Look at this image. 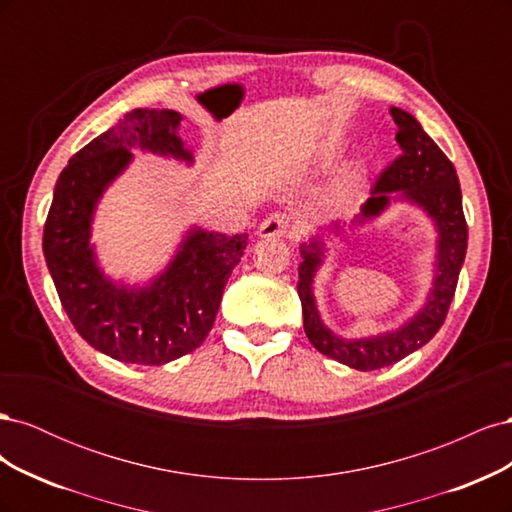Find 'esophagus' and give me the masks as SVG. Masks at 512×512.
<instances>
[{
  "label": "esophagus",
  "mask_w": 512,
  "mask_h": 512,
  "mask_svg": "<svg viewBox=\"0 0 512 512\" xmlns=\"http://www.w3.org/2000/svg\"><path fill=\"white\" fill-rule=\"evenodd\" d=\"M292 228V220L284 213H271L269 218L262 220L258 226V237L262 239H282L288 237V232Z\"/></svg>",
  "instance_id": "34e87169"
}]
</instances>
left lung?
<instances>
[{
  "label": "left lung",
  "instance_id": "1",
  "mask_svg": "<svg viewBox=\"0 0 512 512\" xmlns=\"http://www.w3.org/2000/svg\"><path fill=\"white\" fill-rule=\"evenodd\" d=\"M391 115L397 123L395 141L399 143L401 156L378 177L371 196L352 224L361 226L378 218L391 207L393 200H408L410 205L427 213L436 226L438 245L436 271L425 305L393 331L359 339L339 337L322 322L314 297V277L327 254L324 232H316L301 243L303 262L299 265L297 292L303 307L305 335L318 352L359 371L393 365L425 346L440 331L455 297L459 271L468 250V224L463 218L455 166L410 113L393 106ZM342 230V224H333L331 235L339 237Z\"/></svg>",
  "mask_w": 512,
  "mask_h": 512
}]
</instances>
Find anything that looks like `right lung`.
Wrapping results in <instances>:
<instances>
[{"label":"right lung","instance_id":"obj_1","mask_svg":"<svg viewBox=\"0 0 512 512\" xmlns=\"http://www.w3.org/2000/svg\"><path fill=\"white\" fill-rule=\"evenodd\" d=\"M181 119L168 108H134L74 153L46 215L42 250L61 305L89 346L121 363L164 365L203 344L247 245L245 232L228 237L192 226L145 286L115 282L98 265L91 222L108 185L134 160L132 149L194 162L177 134Z\"/></svg>","mask_w":512,"mask_h":512}]
</instances>
